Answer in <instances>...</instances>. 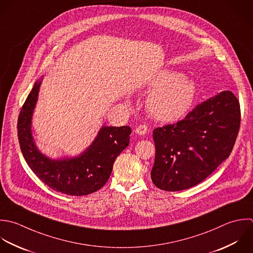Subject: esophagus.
<instances>
[{"label":"esophagus","instance_id":"esophagus-1","mask_svg":"<svg viewBox=\"0 0 253 253\" xmlns=\"http://www.w3.org/2000/svg\"><path fill=\"white\" fill-rule=\"evenodd\" d=\"M135 131L138 135H145L148 132V126L146 124H141L136 128Z\"/></svg>","mask_w":253,"mask_h":253}]
</instances>
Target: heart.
I'll return each mask as SVG.
<instances>
[{
	"label": "heart",
	"instance_id": "1",
	"mask_svg": "<svg viewBox=\"0 0 253 253\" xmlns=\"http://www.w3.org/2000/svg\"><path fill=\"white\" fill-rule=\"evenodd\" d=\"M153 91L146 109L151 117L161 122H174L184 117L191 109L195 94V84L180 73L165 72L150 84Z\"/></svg>",
	"mask_w": 253,
	"mask_h": 253
}]
</instances>
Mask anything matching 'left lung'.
Listing matches in <instances>:
<instances>
[{
    "label": "left lung",
    "instance_id": "left-lung-1",
    "mask_svg": "<svg viewBox=\"0 0 253 253\" xmlns=\"http://www.w3.org/2000/svg\"><path fill=\"white\" fill-rule=\"evenodd\" d=\"M240 126V102L225 90L198 104L184 119L156 128L153 183L166 191L197 185L229 158Z\"/></svg>",
    "mask_w": 253,
    "mask_h": 253
}]
</instances>
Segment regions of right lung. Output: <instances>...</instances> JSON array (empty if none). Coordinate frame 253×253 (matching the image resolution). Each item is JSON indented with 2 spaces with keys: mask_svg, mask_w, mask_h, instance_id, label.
Segmentation results:
<instances>
[{
  "mask_svg": "<svg viewBox=\"0 0 253 253\" xmlns=\"http://www.w3.org/2000/svg\"><path fill=\"white\" fill-rule=\"evenodd\" d=\"M40 84H34L17 120V136L25 162L36 176L55 191L84 196L99 190L107 182L115 159L129 145L131 128L102 127L93 143L82 155L51 160L38 151L31 134V118Z\"/></svg>",
  "mask_w": 253,
  "mask_h": 253,
  "instance_id": "add662e5",
  "label": "right lung"
}]
</instances>
